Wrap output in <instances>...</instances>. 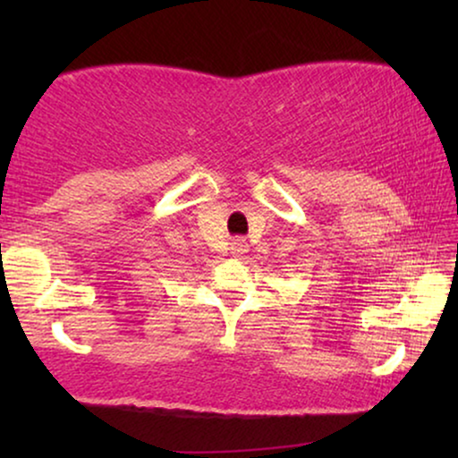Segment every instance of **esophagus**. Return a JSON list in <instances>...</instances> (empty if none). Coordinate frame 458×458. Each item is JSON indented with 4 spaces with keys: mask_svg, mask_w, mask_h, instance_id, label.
Returning <instances> with one entry per match:
<instances>
[{
    "mask_svg": "<svg viewBox=\"0 0 458 458\" xmlns=\"http://www.w3.org/2000/svg\"><path fill=\"white\" fill-rule=\"evenodd\" d=\"M231 252L235 256H243L248 252V242L243 240V237H237V240H233V243H231Z\"/></svg>",
    "mask_w": 458,
    "mask_h": 458,
    "instance_id": "34e87169",
    "label": "esophagus"
}]
</instances>
